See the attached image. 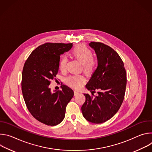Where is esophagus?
Returning <instances> with one entry per match:
<instances>
[{
	"label": "esophagus",
	"instance_id": "obj_1",
	"mask_svg": "<svg viewBox=\"0 0 152 152\" xmlns=\"http://www.w3.org/2000/svg\"><path fill=\"white\" fill-rule=\"evenodd\" d=\"M79 93L78 91H75V96H77Z\"/></svg>",
	"mask_w": 152,
	"mask_h": 152
}]
</instances>
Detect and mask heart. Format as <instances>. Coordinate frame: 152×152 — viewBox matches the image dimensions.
I'll return each mask as SVG.
<instances>
[{
	"instance_id": "b5f03b06",
	"label": "heart",
	"mask_w": 152,
	"mask_h": 152,
	"mask_svg": "<svg viewBox=\"0 0 152 152\" xmlns=\"http://www.w3.org/2000/svg\"><path fill=\"white\" fill-rule=\"evenodd\" d=\"M72 55L82 63V70L87 74H91L96 66V61L93 57V53L91 50L83 45H77L72 50ZM67 58L66 56H62L59 61V67L61 71L66 69ZM85 77L82 75H72L66 79L67 85L73 88H77L85 82Z\"/></svg>"
}]
</instances>
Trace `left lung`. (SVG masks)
I'll list each match as a JSON object with an SVG mask.
<instances>
[{"label":"left lung","instance_id":"8db88e82","mask_svg":"<svg viewBox=\"0 0 152 152\" xmlns=\"http://www.w3.org/2000/svg\"><path fill=\"white\" fill-rule=\"evenodd\" d=\"M89 46L95 51L98 66L85 86L92 95L83 94L86 100L81 110L86 120L100 124L111 118L120 109L125 94L126 73L123 61L111 47L99 42H91ZM96 89L99 91L94 97Z\"/></svg>","mask_w":152,"mask_h":152}]
</instances>
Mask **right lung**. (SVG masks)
<instances>
[{
    "label": "right lung",
    "mask_w": 152,
    "mask_h": 152,
    "mask_svg": "<svg viewBox=\"0 0 152 152\" xmlns=\"http://www.w3.org/2000/svg\"><path fill=\"white\" fill-rule=\"evenodd\" d=\"M72 43H45L38 46L26 61L21 80V90L32 115L48 126L59 124L65 117L66 106L74 91L66 85L61 91L49 87L58 73L61 55L69 51Z\"/></svg>",
    "instance_id": "1"
}]
</instances>
